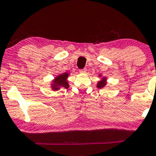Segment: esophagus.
<instances>
[{"mask_svg":"<svg viewBox=\"0 0 156 156\" xmlns=\"http://www.w3.org/2000/svg\"><path fill=\"white\" fill-rule=\"evenodd\" d=\"M80 72L81 73V74H85V73L87 72V69H80Z\"/></svg>","mask_w":156,"mask_h":156,"instance_id":"esophagus-1","label":"esophagus"}]
</instances>
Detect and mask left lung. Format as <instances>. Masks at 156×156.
Returning a JSON list of instances; mask_svg holds the SVG:
<instances>
[{
  "label": "left lung",
  "instance_id": "1",
  "mask_svg": "<svg viewBox=\"0 0 156 156\" xmlns=\"http://www.w3.org/2000/svg\"><path fill=\"white\" fill-rule=\"evenodd\" d=\"M98 77L101 78V80H100V81L97 83V85H96L97 86V87L99 88V89H101V88L105 87L108 83L107 77L106 76H103V74H98Z\"/></svg>",
  "mask_w": 156,
  "mask_h": 156
}]
</instances>
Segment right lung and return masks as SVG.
<instances>
[{"label":"right lung","instance_id":"obj_1","mask_svg":"<svg viewBox=\"0 0 156 156\" xmlns=\"http://www.w3.org/2000/svg\"><path fill=\"white\" fill-rule=\"evenodd\" d=\"M70 75L69 72H64L63 74H60L55 76L53 80L50 82V88L53 91H58L61 88L69 87V84L68 81V77Z\"/></svg>","mask_w":156,"mask_h":156}]
</instances>
